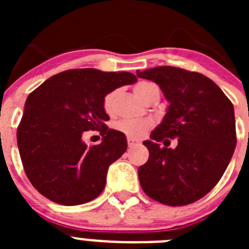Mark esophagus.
Wrapping results in <instances>:
<instances>
[{
	"label": "esophagus",
	"instance_id": "1",
	"mask_svg": "<svg viewBox=\"0 0 249 249\" xmlns=\"http://www.w3.org/2000/svg\"><path fill=\"white\" fill-rule=\"evenodd\" d=\"M127 143H128V147H135L136 144H138V141L133 140V138H127Z\"/></svg>",
	"mask_w": 249,
	"mask_h": 249
}]
</instances>
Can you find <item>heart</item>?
Returning a JSON list of instances; mask_svg holds the SVG:
<instances>
[{"mask_svg": "<svg viewBox=\"0 0 249 249\" xmlns=\"http://www.w3.org/2000/svg\"><path fill=\"white\" fill-rule=\"evenodd\" d=\"M156 89H157V86L155 83L142 81V82H138L133 87V91H135V93L137 94L141 100L147 102L148 98L151 97L152 92L155 91ZM114 96H116V92H109L103 98V109L107 113L113 112ZM114 127H116L117 131L122 132L123 135H126L127 137L138 140V138L143 137L147 132L151 129L152 122L148 120H121L114 124Z\"/></svg>", "mask_w": 249, "mask_h": 249, "instance_id": "heart-1", "label": "heart"}]
</instances>
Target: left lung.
<instances>
[{
  "mask_svg": "<svg viewBox=\"0 0 249 249\" xmlns=\"http://www.w3.org/2000/svg\"><path fill=\"white\" fill-rule=\"evenodd\" d=\"M137 77L157 83L169 102L163 121L143 142L149 158L138 168L141 187L167 206L198 201L218 183L236 148L232 102L198 72L160 66L137 71ZM168 138H178L175 150L159 146Z\"/></svg>",
  "mask_w": 249,
  "mask_h": 249,
  "instance_id": "1",
  "label": "left lung"
}]
</instances>
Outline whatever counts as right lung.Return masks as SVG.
Masks as SVG:
<instances>
[{"mask_svg":"<svg viewBox=\"0 0 249 249\" xmlns=\"http://www.w3.org/2000/svg\"><path fill=\"white\" fill-rule=\"evenodd\" d=\"M137 77L129 72L77 68L61 72L31 92L17 127V144L32 186L54 203L76 206L102 193L109 164L127 149L126 136L106 126L103 98ZM103 136L100 145L83 142L86 130Z\"/></svg>","mask_w":249,"mask_h":249,"instance_id":"obj_1","label":"right lung"}]
</instances>
